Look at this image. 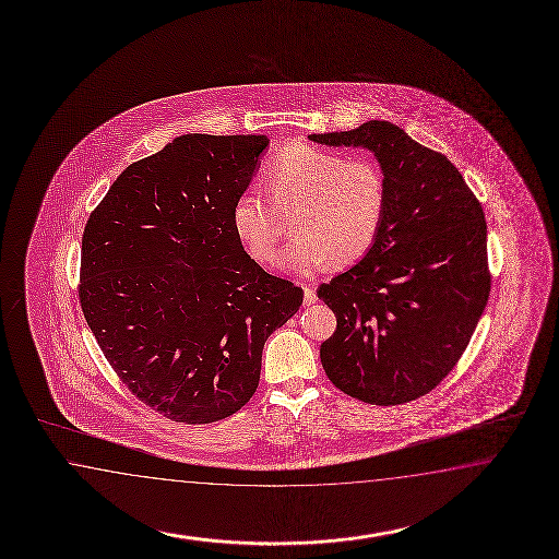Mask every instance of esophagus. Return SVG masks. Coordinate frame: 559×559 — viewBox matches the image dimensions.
<instances>
[{
  "instance_id": "obj_1",
  "label": "esophagus",
  "mask_w": 559,
  "mask_h": 559,
  "mask_svg": "<svg viewBox=\"0 0 559 559\" xmlns=\"http://www.w3.org/2000/svg\"><path fill=\"white\" fill-rule=\"evenodd\" d=\"M302 288H305V305H307V307L314 305V302H317V293H314V288L310 285H305Z\"/></svg>"
}]
</instances>
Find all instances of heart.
I'll use <instances>...</instances> for the list:
<instances>
[{
	"instance_id": "heart-1",
	"label": "heart",
	"mask_w": 559,
	"mask_h": 559,
	"mask_svg": "<svg viewBox=\"0 0 559 559\" xmlns=\"http://www.w3.org/2000/svg\"><path fill=\"white\" fill-rule=\"evenodd\" d=\"M269 197L249 188L235 202L233 224L250 254L274 262L285 235V218L295 216L297 235L283 261L298 273L324 264H350L371 249L386 212V180L371 158L345 160L314 146H288L264 176Z\"/></svg>"
}]
</instances>
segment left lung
<instances>
[{"mask_svg":"<svg viewBox=\"0 0 559 559\" xmlns=\"http://www.w3.org/2000/svg\"><path fill=\"white\" fill-rule=\"evenodd\" d=\"M309 138L371 150L386 180L385 221L374 245L317 288L336 317L335 333L321 345L324 372L365 403H409L457 365L487 305L481 202L447 156L391 122Z\"/></svg>","mask_w":559,"mask_h":559,"instance_id":"obj_1","label":"left lung"}]
</instances>
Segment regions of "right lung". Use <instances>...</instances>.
Listing matches in <instances>:
<instances>
[{"instance_id":"obj_1","label":"right lung","mask_w":559,"mask_h":559,"mask_svg":"<svg viewBox=\"0 0 559 559\" xmlns=\"http://www.w3.org/2000/svg\"><path fill=\"white\" fill-rule=\"evenodd\" d=\"M266 136L187 134L114 180L82 236L80 305L120 381L176 423L221 421L261 381L302 288L262 271L233 224Z\"/></svg>"}]
</instances>
